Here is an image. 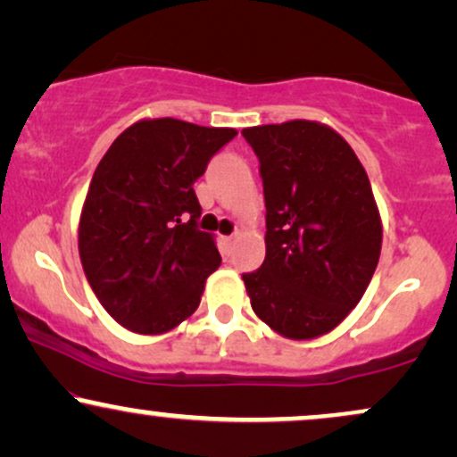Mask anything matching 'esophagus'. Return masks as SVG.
I'll list each match as a JSON object with an SVG mask.
<instances>
[{
    "label": "esophagus",
    "mask_w": 457,
    "mask_h": 457,
    "mask_svg": "<svg viewBox=\"0 0 457 457\" xmlns=\"http://www.w3.org/2000/svg\"><path fill=\"white\" fill-rule=\"evenodd\" d=\"M234 238H236V236H223V245H225V249H232Z\"/></svg>",
    "instance_id": "obj_1"
}]
</instances>
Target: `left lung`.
Returning a JSON list of instances; mask_svg holds the SVG:
<instances>
[{
  "label": "left lung",
  "mask_w": 457,
  "mask_h": 457,
  "mask_svg": "<svg viewBox=\"0 0 457 457\" xmlns=\"http://www.w3.org/2000/svg\"><path fill=\"white\" fill-rule=\"evenodd\" d=\"M260 159L266 258L243 275L251 309L277 335L316 339L363 298L382 221L359 156L335 129L290 120L243 129Z\"/></svg>",
  "instance_id": "obj_1"
}]
</instances>
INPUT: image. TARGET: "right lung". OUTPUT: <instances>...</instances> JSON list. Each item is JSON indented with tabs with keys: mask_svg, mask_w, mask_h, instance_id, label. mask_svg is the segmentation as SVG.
I'll return each instance as SVG.
<instances>
[{
	"mask_svg": "<svg viewBox=\"0 0 457 457\" xmlns=\"http://www.w3.org/2000/svg\"><path fill=\"white\" fill-rule=\"evenodd\" d=\"M238 135L176 118H144L98 162L79 219V258L104 312L139 335H162L191 318L221 266L193 185ZM191 213L187 224L181 217Z\"/></svg>",
	"mask_w": 457,
	"mask_h": 457,
	"instance_id": "add662e5",
	"label": "right lung"
}]
</instances>
